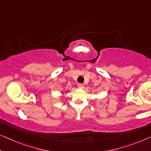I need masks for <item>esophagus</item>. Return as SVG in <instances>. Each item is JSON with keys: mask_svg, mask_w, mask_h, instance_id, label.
<instances>
[{"mask_svg": "<svg viewBox=\"0 0 151 151\" xmlns=\"http://www.w3.org/2000/svg\"><path fill=\"white\" fill-rule=\"evenodd\" d=\"M84 87H85V85H83V83H78V88L83 89V88H84Z\"/></svg>", "mask_w": 151, "mask_h": 151, "instance_id": "34e87169", "label": "esophagus"}]
</instances>
